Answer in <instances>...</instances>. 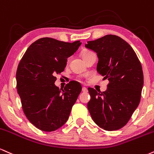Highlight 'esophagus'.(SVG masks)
<instances>
[{
	"mask_svg": "<svg viewBox=\"0 0 154 154\" xmlns=\"http://www.w3.org/2000/svg\"><path fill=\"white\" fill-rule=\"evenodd\" d=\"M82 91H83V92H87V91H88L87 88H86V87H83V88H82Z\"/></svg>",
	"mask_w": 154,
	"mask_h": 154,
	"instance_id": "1",
	"label": "esophagus"
}]
</instances>
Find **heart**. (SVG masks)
Segmentation results:
<instances>
[{"mask_svg":"<svg viewBox=\"0 0 154 154\" xmlns=\"http://www.w3.org/2000/svg\"><path fill=\"white\" fill-rule=\"evenodd\" d=\"M92 53H94V52H91V50H83L82 52H81V56H82V57L84 58V60H85L86 57H88V56H89Z\"/></svg>","mask_w":154,"mask_h":154,"instance_id":"b5f03b06","label":"heart"}]
</instances>
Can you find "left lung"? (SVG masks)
Segmentation results:
<instances>
[{
  "instance_id": "left-lung-1",
  "label": "left lung",
  "mask_w": 154,
  "mask_h": 154,
  "mask_svg": "<svg viewBox=\"0 0 154 154\" xmlns=\"http://www.w3.org/2000/svg\"><path fill=\"white\" fill-rule=\"evenodd\" d=\"M97 52V70L107 79L105 91L88 88L91 99L87 107L92 120L108 131L124 127L138 107L143 86V73L138 57L127 42L108 34L85 45Z\"/></svg>"
}]
</instances>
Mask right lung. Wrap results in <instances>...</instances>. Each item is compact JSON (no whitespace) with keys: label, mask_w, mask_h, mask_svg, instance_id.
Returning a JSON list of instances; mask_svg holds the SVG:
<instances>
[{"label":"right lung","mask_w":154,"mask_h":154,"mask_svg":"<svg viewBox=\"0 0 154 154\" xmlns=\"http://www.w3.org/2000/svg\"><path fill=\"white\" fill-rule=\"evenodd\" d=\"M80 41L66 42L50 37L37 39L29 47L16 70V88L25 115L45 132L57 130L66 122L81 85L70 81L64 89L55 86L56 74L66 66L67 58L76 52Z\"/></svg>","instance_id":"right-lung-1"}]
</instances>
